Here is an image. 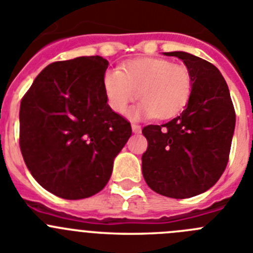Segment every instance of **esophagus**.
Masks as SVG:
<instances>
[{
  "label": "esophagus",
  "mask_w": 253,
  "mask_h": 253,
  "mask_svg": "<svg viewBox=\"0 0 253 253\" xmlns=\"http://www.w3.org/2000/svg\"><path fill=\"white\" fill-rule=\"evenodd\" d=\"M131 130H133V133L139 134L140 131H142V126L138 124H131Z\"/></svg>",
  "instance_id": "esophagus-1"
}]
</instances>
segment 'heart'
<instances>
[{"label":"heart","instance_id":"b5f03b06","mask_svg":"<svg viewBox=\"0 0 253 253\" xmlns=\"http://www.w3.org/2000/svg\"><path fill=\"white\" fill-rule=\"evenodd\" d=\"M107 104L123 114L131 101V119L173 118L186 107L193 91L191 73L185 66L162 58H139L125 63L120 71L110 69L102 77Z\"/></svg>","mask_w":253,"mask_h":253}]
</instances>
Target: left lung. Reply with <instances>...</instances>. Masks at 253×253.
<instances>
[{"mask_svg": "<svg viewBox=\"0 0 253 253\" xmlns=\"http://www.w3.org/2000/svg\"><path fill=\"white\" fill-rule=\"evenodd\" d=\"M180 58L193 78L185 110L163 125L142 130L148 148L142 172L153 191L173 199L205 193L224 172L236 126L227 82L219 69L186 51L163 53Z\"/></svg>", "mask_w": 253, "mask_h": 253, "instance_id": "left-lung-1", "label": "left lung"}]
</instances>
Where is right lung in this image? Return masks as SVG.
<instances>
[{"label":"right lung","instance_id":"add662e5","mask_svg":"<svg viewBox=\"0 0 253 253\" xmlns=\"http://www.w3.org/2000/svg\"><path fill=\"white\" fill-rule=\"evenodd\" d=\"M100 55L49 64L20 105V148L40 186L68 200L90 198L110 180L115 157L131 135L102 87Z\"/></svg>","mask_w":253,"mask_h":253}]
</instances>
